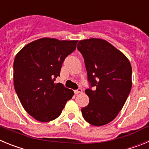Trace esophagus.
Returning a JSON list of instances; mask_svg holds the SVG:
<instances>
[{
    "label": "esophagus",
    "mask_w": 149,
    "mask_h": 149,
    "mask_svg": "<svg viewBox=\"0 0 149 149\" xmlns=\"http://www.w3.org/2000/svg\"><path fill=\"white\" fill-rule=\"evenodd\" d=\"M82 89L81 88H78L77 89H76V90H74V93H75L76 95L77 94H79V93H82Z\"/></svg>",
    "instance_id": "esophagus-1"
}]
</instances>
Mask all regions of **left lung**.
<instances>
[{"label": "left lung", "mask_w": 149, "mask_h": 149, "mask_svg": "<svg viewBox=\"0 0 149 149\" xmlns=\"http://www.w3.org/2000/svg\"><path fill=\"white\" fill-rule=\"evenodd\" d=\"M77 49L84 56L91 86L85 91L89 103L81 109L82 115L92 125H104L117 116L131 92V63L123 53L104 39L79 41Z\"/></svg>", "instance_id": "obj_1"}]
</instances>
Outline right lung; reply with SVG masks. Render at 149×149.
Listing matches in <instances>:
<instances>
[{"label": "right lung", "instance_id": "obj_1", "mask_svg": "<svg viewBox=\"0 0 149 149\" xmlns=\"http://www.w3.org/2000/svg\"><path fill=\"white\" fill-rule=\"evenodd\" d=\"M77 43V40L42 38L27 44L15 56V90L24 109L36 120L47 122L56 119L72 98V89L54 81Z\"/></svg>", "mask_w": 149, "mask_h": 149}]
</instances>
